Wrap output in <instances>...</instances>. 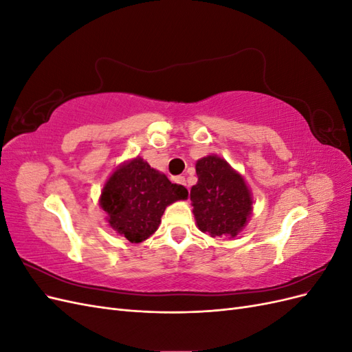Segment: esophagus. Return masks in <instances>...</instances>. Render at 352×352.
<instances>
[{
  "mask_svg": "<svg viewBox=\"0 0 352 352\" xmlns=\"http://www.w3.org/2000/svg\"><path fill=\"white\" fill-rule=\"evenodd\" d=\"M175 182H176V184H179V185H185V186H186L185 176H177V177L175 179Z\"/></svg>",
  "mask_w": 352,
  "mask_h": 352,
  "instance_id": "obj_1",
  "label": "esophagus"
}]
</instances>
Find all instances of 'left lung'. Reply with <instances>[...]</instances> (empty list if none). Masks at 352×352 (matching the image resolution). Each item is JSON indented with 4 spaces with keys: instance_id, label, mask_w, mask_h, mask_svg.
Here are the masks:
<instances>
[{
    "instance_id": "8db88e82",
    "label": "left lung",
    "mask_w": 352,
    "mask_h": 352,
    "mask_svg": "<svg viewBox=\"0 0 352 352\" xmlns=\"http://www.w3.org/2000/svg\"><path fill=\"white\" fill-rule=\"evenodd\" d=\"M197 176L190 201L199 230L208 232L212 238L236 236L252 210L251 194L243 177L217 155L198 160Z\"/></svg>"
}]
</instances>
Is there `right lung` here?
<instances>
[{"instance_id": "obj_1", "label": "right lung", "mask_w": 352, "mask_h": 352, "mask_svg": "<svg viewBox=\"0 0 352 352\" xmlns=\"http://www.w3.org/2000/svg\"><path fill=\"white\" fill-rule=\"evenodd\" d=\"M185 186L172 184L142 158L120 166L105 184L101 207L110 226L131 242H142L158 229L166 207L185 199Z\"/></svg>"}]
</instances>
